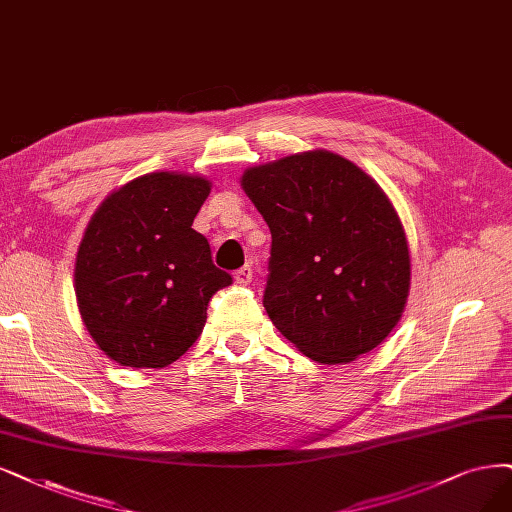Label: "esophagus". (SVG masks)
Returning <instances> with one entry per match:
<instances>
[{"label": "esophagus", "mask_w": 512, "mask_h": 512, "mask_svg": "<svg viewBox=\"0 0 512 512\" xmlns=\"http://www.w3.org/2000/svg\"><path fill=\"white\" fill-rule=\"evenodd\" d=\"M234 278H236L238 285H242V287L249 285V282L253 280V268H251V266H242L240 270H236Z\"/></svg>", "instance_id": "34e87169"}]
</instances>
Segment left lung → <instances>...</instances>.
Returning <instances> with one entry per match:
<instances>
[{"label":"left lung","mask_w":512,"mask_h":512,"mask_svg":"<svg viewBox=\"0 0 512 512\" xmlns=\"http://www.w3.org/2000/svg\"><path fill=\"white\" fill-rule=\"evenodd\" d=\"M242 187L272 232L263 308L318 363L380 346L409 293V246L388 196L350 160L306 151L249 168Z\"/></svg>","instance_id":"obj_1"}]
</instances>
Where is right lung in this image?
<instances>
[{"label": "right lung", "instance_id": "add662e5", "mask_svg": "<svg viewBox=\"0 0 512 512\" xmlns=\"http://www.w3.org/2000/svg\"><path fill=\"white\" fill-rule=\"evenodd\" d=\"M211 183L151 173L113 192L90 219L75 259L84 325L113 361L160 369L187 352L211 297L232 285L192 223Z\"/></svg>", "mask_w": 512, "mask_h": 512}]
</instances>
